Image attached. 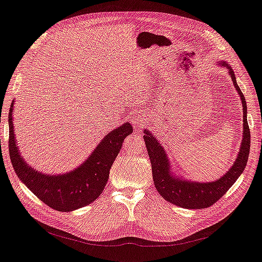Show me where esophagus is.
<instances>
[{
    "label": "esophagus",
    "instance_id": "1",
    "mask_svg": "<svg viewBox=\"0 0 262 262\" xmlns=\"http://www.w3.org/2000/svg\"><path fill=\"white\" fill-rule=\"evenodd\" d=\"M141 123H142V118L139 115H133L132 118V124L136 132H140L141 129Z\"/></svg>",
    "mask_w": 262,
    "mask_h": 262
}]
</instances>
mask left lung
<instances>
[{"instance_id": "left-lung-1", "label": "left lung", "mask_w": 262, "mask_h": 262, "mask_svg": "<svg viewBox=\"0 0 262 262\" xmlns=\"http://www.w3.org/2000/svg\"><path fill=\"white\" fill-rule=\"evenodd\" d=\"M220 64L229 70V75L237 93L240 94L243 106V140L237 158L228 172L217 181L210 182V183L209 182L208 183L188 182L174 178L170 174L169 161L165 150L150 132L144 130L143 138L151 161L152 174L157 191L165 200L184 209H206L219 201L244 171L248 159L249 147H251V132H249L246 117V100L236 83L232 68L226 62H221Z\"/></svg>"}]
</instances>
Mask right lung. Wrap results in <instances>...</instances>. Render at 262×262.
<instances>
[{"mask_svg": "<svg viewBox=\"0 0 262 262\" xmlns=\"http://www.w3.org/2000/svg\"><path fill=\"white\" fill-rule=\"evenodd\" d=\"M13 108L14 103H11L8 113V150L11 164L24 184L48 207L60 212L74 211L96 200L105 188L111 166L121 151L124 139L133 133L132 125L124 123L109 133L86 161L74 171L47 176L29 167L20 155L14 133Z\"/></svg>", "mask_w": 262, "mask_h": 262, "instance_id": "1", "label": "right lung"}]
</instances>
